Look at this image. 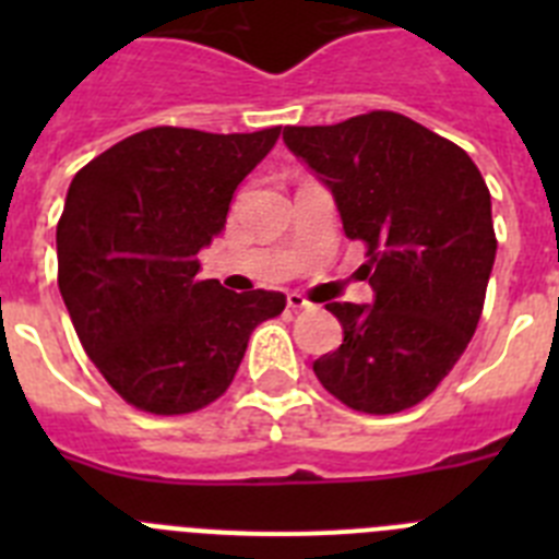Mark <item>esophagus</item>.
I'll use <instances>...</instances> for the list:
<instances>
[{"instance_id": "esophagus-1", "label": "esophagus", "mask_w": 559, "mask_h": 559, "mask_svg": "<svg viewBox=\"0 0 559 559\" xmlns=\"http://www.w3.org/2000/svg\"><path fill=\"white\" fill-rule=\"evenodd\" d=\"M288 308L290 310H308L310 302L302 294H288Z\"/></svg>"}]
</instances>
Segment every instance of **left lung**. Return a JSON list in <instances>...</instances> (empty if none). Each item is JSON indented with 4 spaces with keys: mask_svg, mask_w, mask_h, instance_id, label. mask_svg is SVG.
Wrapping results in <instances>:
<instances>
[{
    "mask_svg": "<svg viewBox=\"0 0 559 559\" xmlns=\"http://www.w3.org/2000/svg\"><path fill=\"white\" fill-rule=\"evenodd\" d=\"M283 140L367 243L374 302H330L344 341L313 360L344 406L394 414L426 400L476 333L496 263L490 190L459 145L394 111L288 126Z\"/></svg>",
    "mask_w": 559,
    "mask_h": 559,
    "instance_id": "1",
    "label": "left lung"
}]
</instances>
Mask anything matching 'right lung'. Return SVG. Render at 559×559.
<instances>
[{
    "instance_id": "right-lung-1",
    "label": "right lung",
    "mask_w": 559,
    "mask_h": 559,
    "mask_svg": "<svg viewBox=\"0 0 559 559\" xmlns=\"http://www.w3.org/2000/svg\"><path fill=\"white\" fill-rule=\"evenodd\" d=\"M280 128H147L78 173L58 221V288L111 389L151 414H190L229 389L249 335L283 313L280 290L201 280L199 251L224 231L237 185Z\"/></svg>"
}]
</instances>
